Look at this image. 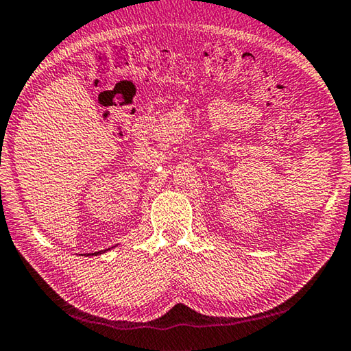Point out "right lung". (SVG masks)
<instances>
[{
    "instance_id": "1",
    "label": "right lung",
    "mask_w": 351,
    "mask_h": 351,
    "mask_svg": "<svg viewBox=\"0 0 351 351\" xmlns=\"http://www.w3.org/2000/svg\"><path fill=\"white\" fill-rule=\"evenodd\" d=\"M94 256H97V254H100V251H97V253H92Z\"/></svg>"
}]
</instances>
